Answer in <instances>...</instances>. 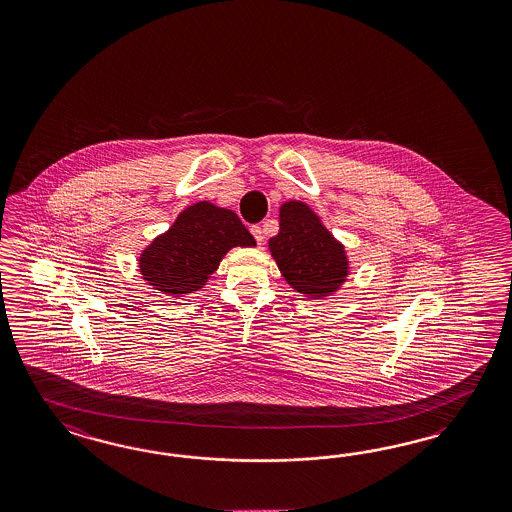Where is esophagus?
<instances>
[{
  "label": "esophagus",
  "mask_w": 512,
  "mask_h": 512,
  "mask_svg": "<svg viewBox=\"0 0 512 512\" xmlns=\"http://www.w3.org/2000/svg\"><path fill=\"white\" fill-rule=\"evenodd\" d=\"M250 232H252V235H254V239L258 241V245H262L263 243V230L260 228V226H252L250 228Z\"/></svg>",
  "instance_id": "34e87169"
}]
</instances>
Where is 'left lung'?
<instances>
[{
	"label": "left lung",
	"mask_w": 512,
	"mask_h": 512,
	"mask_svg": "<svg viewBox=\"0 0 512 512\" xmlns=\"http://www.w3.org/2000/svg\"><path fill=\"white\" fill-rule=\"evenodd\" d=\"M278 234L269 250L284 280L295 292L323 299L340 290L350 275L346 247L331 234L316 211L299 200L280 205Z\"/></svg>",
	"instance_id": "1"
}]
</instances>
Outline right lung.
<instances>
[{"instance_id": "1", "label": "right lung", "mask_w": 512, "mask_h": 512, "mask_svg": "<svg viewBox=\"0 0 512 512\" xmlns=\"http://www.w3.org/2000/svg\"><path fill=\"white\" fill-rule=\"evenodd\" d=\"M234 247H256L234 211L196 202L142 250L140 275L157 292L179 299L200 292Z\"/></svg>"}]
</instances>
